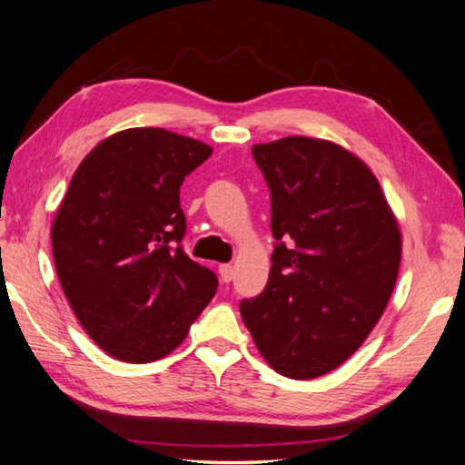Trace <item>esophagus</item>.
Listing matches in <instances>:
<instances>
[{
	"instance_id": "1",
	"label": "esophagus",
	"mask_w": 465,
	"mask_h": 465,
	"mask_svg": "<svg viewBox=\"0 0 465 465\" xmlns=\"http://www.w3.org/2000/svg\"><path fill=\"white\" fill-rule=\"evenodd\" d=\"M220 277H222L223 283H230L233 279V267L230 263L220 265Z\"/></svg>"
}]
</instances>
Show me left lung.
<instances>
[{"mask_svg":"<svg viewBox=\"0 0 465 465\" xmlns=\"http://www.w3.org/2000/svg\"><path fill=\"white\" fill-rule=\"evenodd\" d=\"M272 190L277 240L262 295L240 305L257 351L279 374L309 381L361 347L391 301L402 235L372 170L322 138L253 144Z\"/></svg>","mask_w":465,"mask_h":465,"instance_id":"1","label":"left lung"}]
</instances>
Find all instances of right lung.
Instances as JSON below:
<instances>
[{
  "label": "right lung",
  "instance_id": "obj_1",
  "mask_svg": "<svg viewBox=\"0 0 465 465\" xmlns=\"http://www.w3.org/2000/svg\"><path fill=\"white\" fill-rule=\"evenodd\" d=\"M212 146L164 128L104 138L74 170L51 228L53 259L86 334L124 362L186 339L218 277L183 253L180 186Z\"/></svg>",
  "mask_w": 465,
  "mask_h": 465
}]
</instances>
